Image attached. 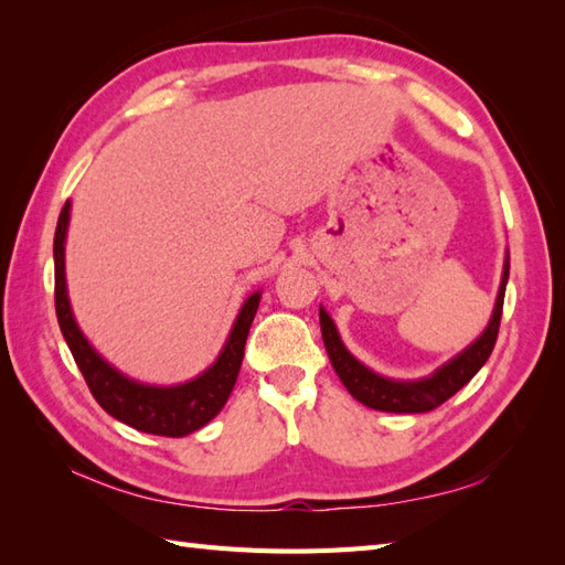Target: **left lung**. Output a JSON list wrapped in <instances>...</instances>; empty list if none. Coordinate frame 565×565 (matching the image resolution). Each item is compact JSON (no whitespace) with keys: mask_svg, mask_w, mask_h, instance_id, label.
<instances>
[{"mask_svg":"<svg viewBox=\"0 0 565 565\" xmlns=\"http://www.w3.org/2000/svg\"><path fill=\"white\" fill-rule=\"evenodd\" d=\"M508 275H510V258L505 256L503 280H500L493 317L488 321L486 331L476 338L469 348H463L457 358L449 360L447 365L435 370L430 377H423L416 382L386 380L382 374L367 370L362 362H358L348 353L341 335L335 331V323L331 321L329 315H326V309H319L326 353H329L331 365L338 377H341V382L345 384L350 396L374 411H386V413H428L437 406H443L449 396H455L463 384L471 382L473 374L486 365V360L493 353L498 329H500V317H503Z\"/></svg>","mask_w":565,"mask_h":565,"instance_id":"1","label":"left lung"}]
</instances>
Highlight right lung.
Returning a JSON list of instances; mask_svg holds the SVG:
<instances>
[{
    "instance_id": "obj_1",
    "label": "right lung",
    "mask_w": 565,
    "mask_h": 565,
    "mask_svg": "<svg viewBox=\"0 0 565 565\" xmlns=\"http://www.w3.org/2000/svg\"><path fill=\"white\" fill-rule=\"evenodd\" d=\"M70 200L62 207L57 217L55 230V311L60 331L72 350V358L82 370L89 392L98 401L108 416L118 418L120 423L130 425V428L149 433V435H164V437H183L188 433H195L217 416L222 406L234 388L236 377H239V367L244 360V345L248 338L250 321L256 317V309L260 302V292L250 295L239 317H236L232 333L224 343L215 365L207 367L200 377L177 384V386H154V384H140L130 377H125L113 365L96 353L92 343L86 341L79 331L77 321H74L70 297H67V282H65V236L70 224Z\"/></svg>"
}]
</instances>
